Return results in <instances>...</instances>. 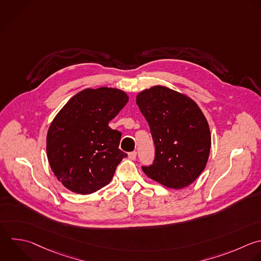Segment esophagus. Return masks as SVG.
Instances as JSON below:
<instances>
[{
    "mask_svg": "<svg viewBox=\"0 0 261 261\" xmlns=\"http://www.w3.org/2000/svg\"><path fill=\"white\" fill-rule=\"evenodd\" d=\"M136 157H137V152H136V151L128 153V158H129L130 160H135Z\"/></svg>",
    "mask_w": 261,
    "mask_h": 261,
    "instance_id": "esophagus-1",
    "label": "esophagus"
}]
</instances>
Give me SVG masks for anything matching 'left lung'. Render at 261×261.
Returning <instances> with one entry per match:
<instances>
[{"label":"left lung","instance_id":"left-lung-1","mask_svg":"<svg viewBox=\"0 0 261 261\" xmlns=\"http://www.w3.org/2000/svg\"><path fill=\"white\" fill-rule=\"evenodd\" d=\"M136 102L155 145L153 164L143 166V171L170 189L191 185L204 170L211 147L201 109L190 97L163 86L141 92Z\"/></svg>","mask_w":261,"mask_h":261}]
</instances>
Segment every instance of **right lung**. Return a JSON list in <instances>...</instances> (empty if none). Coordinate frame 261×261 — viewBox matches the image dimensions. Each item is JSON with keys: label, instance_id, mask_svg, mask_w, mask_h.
Returning a JSON list of instances; mask_svg holds the SVG:
<instances>
[{"label": "right lung", "instance_id": "add662e5", "mask_svg": "<svg viewBox=\"0 0 261 261\" xmlns=\"http://www.w3.org/2000/svg\"><path fill=\"white\" fill-rule=\"evenodd\" d=\"M127 102L118 89H86L55 116L47 134V156L65 188L88 195L111 181L127 154L118 148L121 133L108 124Z\"/></svg>", "mask_w": 261, "mask_h": 261}]
</instances>
